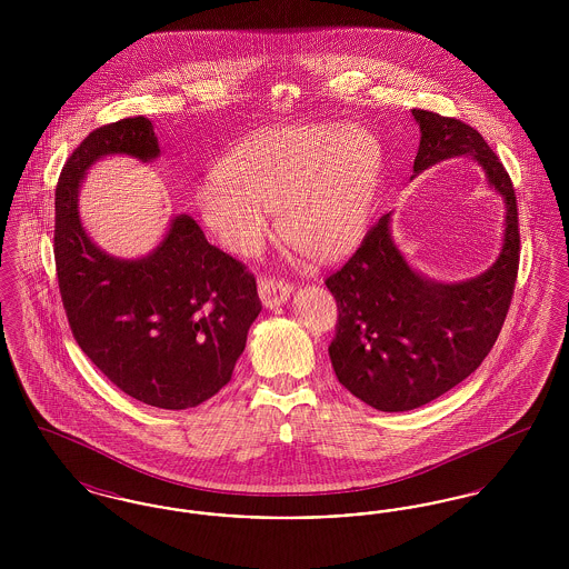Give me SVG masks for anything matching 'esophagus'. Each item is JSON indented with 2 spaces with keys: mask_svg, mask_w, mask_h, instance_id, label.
I'll list each match as a JSON object with an SVG mask.
<instances>
[{
  "mask_svg": "<svg viewBox=\"0 0 569 569\" xmlns=\"http://www.w3.org/2000/svg\"><path fill=\"white\" fill-rule=\"evenodd\" d=\"M260 298L264 302V307H277L283 305L290 295H292V286L286 279L279 277H262L260 286H258Z\"/></svg>",
  "mask_w": 569,
  "mask_h": 569,
  "instance_id": "obj_1",
  "label": "esophagus"
}]
</instances>
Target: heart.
Instances as JSON below:
<instances>
[{"label":"heart","mask_w":569,"mask_h":569,"mask_svg":"<svg viewBox=\"0 0 569 569\" xmlns=\"http://www.w3.org/2000/svg\"><path fill=\"white\" fill-rule=\"evenodd\" d=\"M383 174L378 136L356 123L267 128L239 142L196 188V207L219 243L253 256L272 232L316 260L362 243Z\"/></svg>","instance_id":"heart-1"}]
</instances>
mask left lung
Masks as SVG:
<instances>
[{
  "label": "left lung",
  "mask_w": 569,
  "mask_h": 569,
  "mask_svg": "<svg viewBox=\"0 0 569 569\" xmlns=\"http://www.w3.org/2000/svg\"><path fill=\"white\" fill-rule=\"evenodd\" d=\"M411 114L420 126L413 174L471 156L503 196L506 228L488 271L439 283L407 264L390 237V216L379 217L352 258L326 277L339 311L328 346L335 376L379 411L427 406L482 365L506 322L520 260L515 186L497 153L460 119L422 109Z\"/></svg>",
  "instance_id": "8db88e82"
}]
</instances>
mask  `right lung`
I'll return each mask as SVG.
<instances>
[{
  "label": "right lung",
  "mask_w": 569,
  "mask_h": 569,
  "mask_svg": "<svg viewBox=\"0 0 569 569\" xmlns=\"http://www.w3.org/2000/svg\"><path fill=\"white\" fill-rule=\"evenodd\" d=\"M160 156L153 123L128 117L93 130L63 163L54 190V267L68 325L89 360L147 406L188 409L217 395L234 371L262 302L243 262L204 239L190 216L162 243L121 260L91 243L79 188L102 156Z\"/></svg>",
  "instance_id": "1"
}]
</instances>
